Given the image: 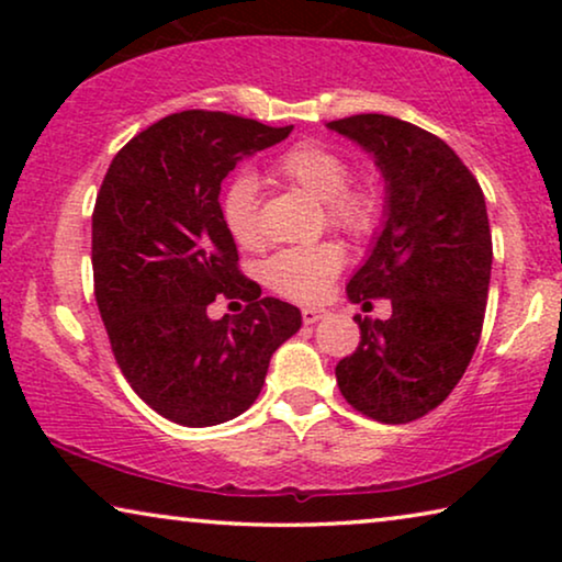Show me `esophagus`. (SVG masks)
Listing matches in <instances>:
<instances>
[{"mask_svg": "<svg viewBox=\"0 0 562 562\" xmlns=\"http://www.w3.org/2000/svg\"><path fill=\"white\" fill-rule=\"evenodd\" d=\"M322 317H325V310H317V306H304L302 310L304 325H314V322H319Z\"/></svg>", "mask_w": 562, "mask_h": 562, "instance_id": "1", "label": "esophagus"}]
</instances>
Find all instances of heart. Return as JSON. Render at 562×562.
Here are the masks:
<instances>
[{
  "label": "heart",
  "instance_id": "b5f03b06",
  "mask_svg": "<svg viewBox=\"0 0 562 562\" xmlns=\"http://www.w3.org/2000/svg\"><path fill=\"white\" fill-rule=\"evenodd\" d=\"M271 173L283 183L325 202L329 225L352 237L371 233L381 214V196L371 187H348L350 166L340 153L319 143L291 145L273 158ZM258 187L252 176H240L222 196V220L243 248L260 243ZM342 250L335 243L283 248L266 260L263 279L276 294L296 302H317L342 268Z\"/></svg>",
  "mask_w": 562,
  "mask_h": 562
}]
</instances>
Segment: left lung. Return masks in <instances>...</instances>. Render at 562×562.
I'll return each mask as SVG.
<instances>
[{"label":"left lung","mask_w":562,"mask_h":562,"mask_svg":"<svg viewBox=\"0 0 562 562\" xmlns=\"http://www.w3.org/2000/svg\"><path fill=\"white\" fill-rule=\"evenodd\" d=\"M327 127L371 153L386 183L381 233L348 299H391V317L358 314L337 386L366 417L404 425L450 396L481 340L494 260L486 199L456 150L412 122L356 114Z\"/></svg>","instance_id":"1"}]
</instances>
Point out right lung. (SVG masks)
I'll list each match as a JSON object with an SVG mask.
<instances>
[{
    "instance_id": "1",
    "label": "right lung",
    "mask_w": 562,
    "mask_h": 562,
    "mask_svg": "<svg viewBox=\"0 0 562 562\" xmlns=\"http://www.w3.org/2000/svg\"><path fill=\"white\" fill-rule=\"evenodd\" d=\"M291 130L225 112L168 114L114 156L97 194L99 314L130 386L176 425L212 427L243 414L276 348L302 327L294 304L260 296L237 271L220 206L225 176ZM220 293L243 297L246 310L210 321L205 306Z\"/></svg>"
}]
</instances>
